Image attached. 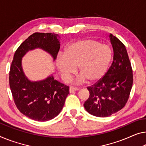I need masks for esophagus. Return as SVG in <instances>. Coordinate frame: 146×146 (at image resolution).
I'll use <instances>...</instances> for the list:
<instances>
[{
    "label": "esophagus",
    "mask_w": 146,
    "mask_h": 146,
    "mask_svg": "<svg viewBox=\"0 0 146 146\" xmlns=\"http://www.w3.org/2000/svg\"><path fill=\"white\" fill-rule=\"evenodd\" d=\"M79 88H77V87H74V86H70L69 87V92L70 93L71 92H73L74 91H77V90H79Z\"/></svg>",
    "instance_id": "esophagus-1"
}]
</instances>
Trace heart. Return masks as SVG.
<instances>
[{
	"instance_id": "obj_1",
	"label": "heart",
	"mask_w": 146,
	"mask_h": 146,
	"mask_svg": "<svg viewBox=\"0 0 146 146\" xmlns=\"http://www.w3.org/2000/svg\"><path fill=\"white\" fill-rule=\"evenodd\" d=\"M112 58L109 46L94 39H84L67 46L64 54L56 59V65L65 79H68L78 67L81 74L78 81L99 80L107 72Z\"/></svg>"
}]
</instances>
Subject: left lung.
<instances>
[{
	"mask_svg": "<svg viewBox=\"0 0 146 146\" xmlns=\"http://www.w3.org/2000/svg\"><path fill=\"white\" fill-rule=\"evenodd\" d=\"M113 48V61L105 75L88 86L90 96L84 106L89 113L109 117L125 107L133 83V74L125 44L110 35Z\"/></svg>",
	"mask_w": 146,
	"mask_h": 146,
	"instance_id": "1",
	"label": "left lung"
}]
</instances>
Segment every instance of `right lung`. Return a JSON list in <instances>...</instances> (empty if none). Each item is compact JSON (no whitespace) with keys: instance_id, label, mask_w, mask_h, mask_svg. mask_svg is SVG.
Returning a JSON list of instances; mask_svg holds the SVG:
<instances>
[{"instance_id":"right-lung-1","label":"right lung","mask_w":146,"mask_h":146,"mask_svg":"<svg viewBox=\"0 0 146 146\" xmlns=\"http://www.w3.org/2000/svg\"><path fill=\"white\" fill-rule=\"evenodd\" d=\"M58 36L52 33L32 34L17 48L10 66L9 83L14 103L21 113L33 120L47 121L57 116L69 94V87L52 76L40 81H30L23 73L21 58L27 52L39 48L55 60L60 50Z\"/></svg>"}]
</instances>
